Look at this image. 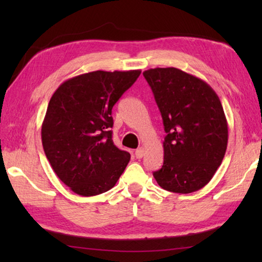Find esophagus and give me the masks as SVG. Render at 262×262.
<instances>
[{
	"label": "esophagus",
	"mask_w": 262,
	"mask_h": 262,
	"mask_svg": "<svg viewBox=\"0 0 262 262\" xmlns=\"http://www.w3.org/2000/svg\"><path fill=\"white\" fill-rule=\"evenodd\" d=\"M135 156L136 158H142L144 156V149L143 148H139L135 151Z\"/></svg>",
	"instance_id": "obj_1"
}]
</instances>
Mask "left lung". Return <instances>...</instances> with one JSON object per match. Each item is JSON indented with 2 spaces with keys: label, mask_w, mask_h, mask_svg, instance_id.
Masks as SVG:
<instances>
[{
  "label": "left lung",
  "mask_w": 262,
  "mask_h": 262,
  "mask_svg": "<svg viewBox=\"0 0 262 262\" xmlns=\"http://www.w3.org/2000/svg\"><path fill=\"white\" fill-rule=\"evenodd\" d=\"M143 76L161 111L164 163L154 178L168 192L188 194L209 183L228 147V122L212 88L173 67L145 70Z\"/></svg>",
  "instance_id": "obj_1"
}]
</instances>
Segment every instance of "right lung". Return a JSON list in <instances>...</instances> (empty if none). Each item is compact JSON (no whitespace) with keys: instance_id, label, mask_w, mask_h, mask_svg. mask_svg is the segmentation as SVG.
I'll return each instance as SVG.
<instances>
[{"instance_id":"obj_1","label":"right lung","mask_w":262,"mask_h":262,"mask_svg":"<svg viewBox=\"0 0 262 262\" xmlns=\"http://www.w3.org/2000/svg\"><path fill=\"white\" fill-rule=\"evenodd\" d=\"M140 74L96 70L67 79L53 94L41 126L42 147L53 171L74 193L107 192L129 163V152L113 143L112 108Z\"/></svg>"}]
</instances>
